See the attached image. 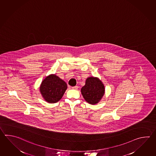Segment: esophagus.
<instances>
[{
    "label": "esophagus",
    "instance_id": "34e87169",
    "mask_svg": "<svg viewBox=\"0 0 156 156\" xmlns=\"http://www.w3.org/2000/svg\"><path fill=\"white\" fill-rule=\"evenodd\" d=\"M72 88L73 89H77L78 88V87L77 86H74V87H72Z\"/></svg>",
    "mask_w": 156,
    "mask_h": 156
}]
</instances>
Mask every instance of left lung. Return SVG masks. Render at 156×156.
<instances>
[{
	"label": "left lung",
	"instance_id": "1",
	"mask_svg": "<svg viewBox=\"0 0 156 156\" xmlns=\"http://www.w3.org/2000/svg\"><path fill=\"white\" fill-rule=\"evenodd\" d=\"M81 93L86 102L96 105L102 99L105 93V87L98 77L90 76L86 80V84L81 88Z\"/></svg>",
	"mask_w": 156,
	"mask_h": 156
}]
</instances>
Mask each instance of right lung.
Wrapping results in <instances>:
<instances>
[{
	"mask_svg": "<svg viewBox=\"0 0 156 156\" xmlns=\"http://www.w3.org/2000/svg\"><path fill=\"white\" fill-rule=\"evenodd\" d=\"M67 89V83L54 74L46 76L39 87L42 97L49 103L58 102Z\"/></svg>",
	"mask_w": 156,
	"mask_h": 156,
	"instance_id": "right-lung-1",
	"label": "right lung"
}]
</instances>
